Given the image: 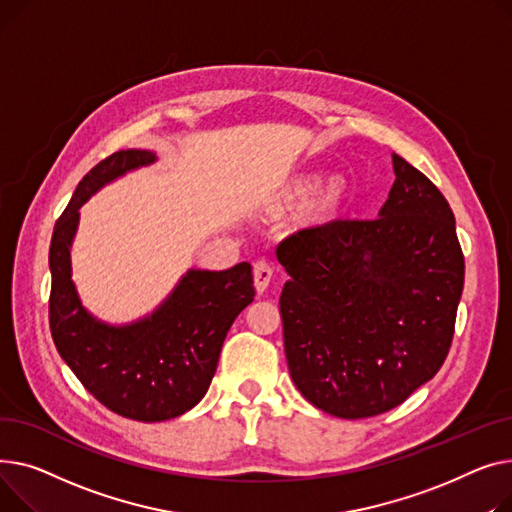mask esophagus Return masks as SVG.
Listing matches in <instances>:
<instances>
[{"instance_id":"34e87169","label":"esophagus","mask_w":512,"mask_h":512,"mask_svg":"<svg viewBox=\"0 0 512 512\" xmlns=\"http://www.w3.org/2000/svg\"><path fill=\"white\" fill-rule=\"evenodd\" d=\"M270 279H273V266L266 260H256L254 262V287L262 293L270 285Z\"/></svg>"}]
</instances>
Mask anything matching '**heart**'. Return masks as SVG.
<instances>
[{
  "label": "heart",
  "instance_id": "obj_1",
  "mask_svg": "<svg viewBox=\"0 0 512 512\" xmlns=\"http://www.w3.org/2000/svg\"><path fill=\"white\" fill-rule=\"evenodd\" d=\"M341 190V182L339 179H330V182L326 184L324 192H322V200H333Z\"/></svg>",
  "mask_w": 512,
  "mask_h": 512
}]
</instances>
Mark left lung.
I'll list each match as a JSON object with an SVG mask.
<instances>
[{
  "label": "left lung",
  "mask_w": 512,
  "mask_h": 512,
  "mask_svg": "<svg viewBox=\"0 0 512 512\" xmlns=\"http://www.w3.org/2000/svg\"><path fill=\"white\" fill-rule=\"evenodd\" d=\"M376 219H335L285 237L277 258L289 374L314 407L380 415L432 380L455 335L465 258L430 179L393 155Z\"/></svg>",
  "instance_id": "obj_1"
}]
</instances>
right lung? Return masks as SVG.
Here are the masks:
<instances>
[{
	"label": "right lung",
	"instance_id": "add662e5",
	"mask_svg": "<svg viewBox=\"0 0 512 512\" xmlns=\"http://www.w3.org/2000/svg\"><path fill=\"white\" fill-rule=\"evenodd\" d=\"M155 161L150 150L132 148L90 169L57 219L49 248L53 343L90 395L136 422L173 419L206 395L229 328L256 295L250 262H239L227 270L190 268L153 314L132 324L111 326L82 306L70 262L80 206Z\"/></svg>",
	"mask_w": 512,
	"mask_h": 512
}]
</instances>
